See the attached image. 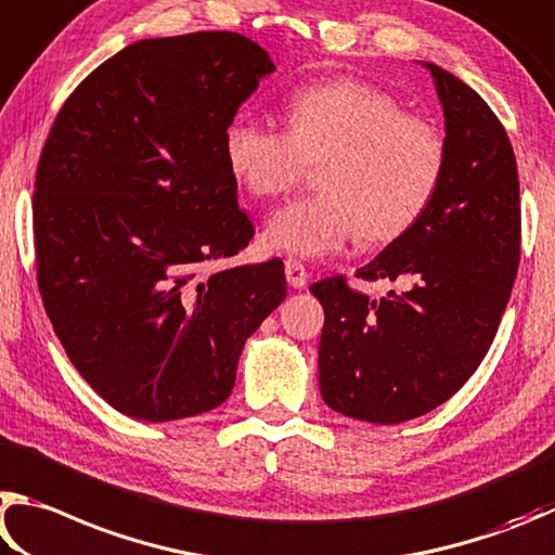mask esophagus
I'll return each instance as SVG.
<instances>
[{"label":"esophagus","instance_id":"1","mask_svg":"<svg viewBox=\"0 0 555 555\" xmlns=\"http://www.w3.org/2000/svg\"><path fill=\"white\" fill-rule=\"evenodd\" d=\"M285 275H287V285L295 287V289H302L307 285V280H309L307 268L295 258L285 260Z\"/></svg>","mask_w":555,"mask_h":555}]
</instances>
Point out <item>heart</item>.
<instances>
[{"label":"heart","mask_w":555,"mask_h":555,"mask_svg":"<svg viewBox=\"0 0 555 555\" xmlns=\"http://www.w3.org/2000/svg\"><path fill=\"white\" fill-rule=\"evenodd\" d=\"M287 129L238 114L223 129V160L250 197H278L319 163L312 197L270 214L266 246L299 258L400 238L439 194L449 145L431 121L404 114L377 87L341 77L299 87Z\"/></svg>","instance_id":"1"}]
</instances>
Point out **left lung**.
Returning <instances> with one entry per match:
<instances>
[{"label": "left lung", "mask_w": 555, "mask_h": 555, "mask_svg": "<svg viewBox=\"0 0 555 555\" xmlns=\"http://www.w3.org/2000/svg\"><path fill=\"white\" fill-rule=\"evenodd\" d=\"M422 65L443 106V184L424 217L358 270L404 293L371 299L344 278L309 287L324 307V402L373 424L410 422L468 383L498 334L519 266V175L507 131L459 77Z\"/></svg>", "instance_id": "left-lung-1"}]
</instances>
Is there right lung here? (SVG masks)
Returning a JSON list of instances; mask_svg holds the SVG:
<instances>
[{
  "instance_id": "add662e5",
  "label": "right lung",
  "mask_w": 555,
  "mask_h": 555,
  "mask_svg": "<svg viewBox=\"0 0 555 555\" xmlns=\"http://www.w3.org/2000/svg\"><path fill=\"white\" fill-rule=\"evenodd\" d=\"M275 70L250 38H143L57 112L36 170L38 289L55 336L116 412L172 422L233 390L246 338L285 299L283 260L202 278L253 238L223 129Z\"/></svg>"
}]
</instances>
